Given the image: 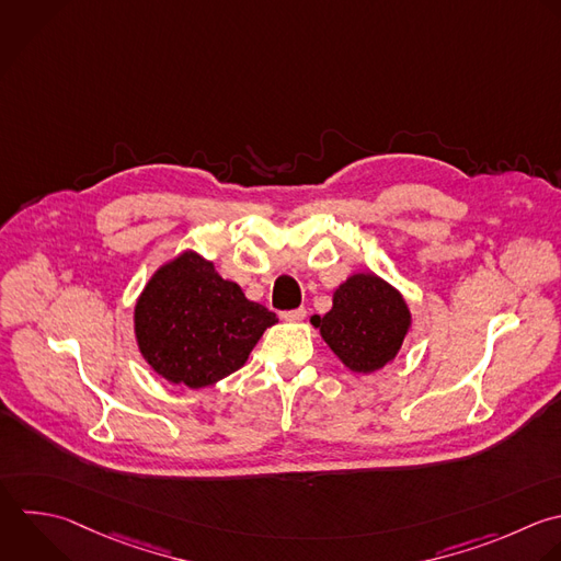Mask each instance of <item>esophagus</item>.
Segmentation results:
<instances>
[{
	"instance_id": "esophagus-1",
	"label": "esophagus",
	"mask_w": 561,
	"mask_h": 561,
	"mask_svg": "<svg viewBox=\"0 0 561 561\" xmlns=\"http://www.w3.org/2000/svg\"><path fill=\"white\" fill-rule=\"evenodd\" d=\"M280 318L287 320V322H300V320L307 318V309H305V307H298V309H291V311H283Z\"/></svg>"
}]
</instances>
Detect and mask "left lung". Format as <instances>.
<instances>
[{"mask_svg": "<svg viewBox=\"0 0 561 561\" xmlns=\"http://www.w3.org/2000/svg\"><path fill=\"white\" fill-rule=\"evenodd\" d=\"M331 351L355 373L386 366L410 327L401 294L375 274H355L333 294V309L311 318Z\"/></svg>", "mask_w": 561, "mask_h": 561, "instance_id": "left-lung-1", "label": "left lung"}]
</instances>
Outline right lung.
Wrapping results in <instances>:
<instances>
[{"instance_id": "right-lung-1", "label": "right lung", "mask_w": 561, "mask_h": 561, "mask_svg": "<svg viewBox=\"0 0 561 561\" xmlns=\"http://www.w3.org/2000/svg\"><path fill=\"white\" fill-rule=\"evenodd\" d=\"M267 307L224 280L213 263L184 252L164 265L136 305V337L151 368L173 383L210 386L239 370L263 331Z\"/></svg>"}]
</instances>
